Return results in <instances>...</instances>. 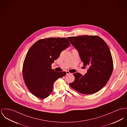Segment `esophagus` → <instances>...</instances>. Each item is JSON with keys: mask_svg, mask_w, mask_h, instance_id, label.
<instances>
[{"mask_svg": "<svg viewBox=\"0 0 127 127\" xmlns=\"http://www.w3.org/2000/svg\"><path fill=\"white\" fill-rule=\"evenodd\" d=\"M72 73H71L70 72H69L68 71H66V74L67 75H69V74H71Z\"/></svg>", "mask_w": 127, "mask_h": 127, "instance_id": "34e87169", "label": "esophagus"}]
</instances>
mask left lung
<instances>
[{
	"mask_svg": "<svg viewBox=\"0 0 127 127\" xmlns=\"http://www.w3.org/2000/svg\"><path fill=\"white\" fill-rule=\"evenodd\" d=\"M79 52L83 65L89 67L84 76L79 72L69 86L83 94H92L103 88L110 78L114 68L110 49L98 36L84 35L68 38Z\"/></svg>",
	"mask_w": 127,
	"mask_h": 127,
	"instance_id": "left-lung-1",
	"label": "left lung"
}]
</instances>
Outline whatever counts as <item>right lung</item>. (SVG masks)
I'll return each instance as SVG.
<instances>
[{"instance_id": "obj_1", "label": "right lung", "mask_w": 127, "mask_h": 127, "mask_svg": "<svg viewBox=\"0 0 127 127\" xmlns=\"http://www.w3.org/2000/svg\"><path fill=\"white\" fill-rule=\"evenodd\" d=\"M69 45L65 38H49L39 39L29 48L22 72L26 86L35 96L41 99L48 97L54 82L66 75L65 71L56 72L52 69L51 64Z\"/></svg>"}]
</instances>
